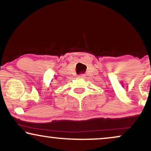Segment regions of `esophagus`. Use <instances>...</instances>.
<instances>
[{
    "mask_svg": "<svg viewBox=\"0 0 151 151\" xmlns=\"http://www.w3.org/2000/svg\"><path fill=\"white\" fill-rule=\"evenodd\" d=\"M78 78H85V75H84V74H80V75L78 76Z\"/></svg>",
    "mask_w": 151,
    "mask_h": 151,
    "instance_id": "34e87169",
    "label": "esophagus"
}]
</instances>
